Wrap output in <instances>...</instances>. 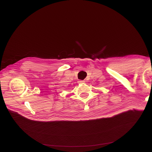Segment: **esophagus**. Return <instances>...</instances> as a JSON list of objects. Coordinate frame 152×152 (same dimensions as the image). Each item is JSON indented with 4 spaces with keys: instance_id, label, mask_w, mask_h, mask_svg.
<instances>
[{
    "instance_id": "1",
    "label": "esophagus",
    "mask_w": 152,
    "mask_h": 152,
    "mask_svg": "<svg viewBox=\"0 0 152 152\" xmlns=\"http://www.w3.org/2000/svg\"><path fill=\"white\" fill-rule=\"evenodd\" d=\"M78 83H79V84H83V83H84L85 81H79Z\"/></svg>"
}]
</instances>
